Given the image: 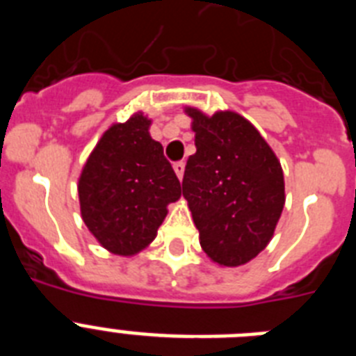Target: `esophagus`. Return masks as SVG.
Listing matches in <instances>:
<instances>
[{
	"mask_svg": "<svg viewBox=\"0 0 356 356\" xmlns=\"http://www.w3.org/2000/svg\"><path fill=\"white\" fill-rule=\"evenodd\" d=\"M172 168H175L176 176H178V178H180V180H181V178H184V172H185V162H184V160L172 163Z\"/></svg>",
	"mask_w": 356,
	"mask_h": 356,
	"instance_id": "34e87169",
	"label": "esophagus"
}]
</instances>
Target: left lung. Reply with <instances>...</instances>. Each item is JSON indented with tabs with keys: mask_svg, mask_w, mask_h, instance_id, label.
I'll return each mask as SVG.
<instances>
[{
	"mask_svg": "<svg viewBox=\"0 0 356 356\" xmlns=\"http://www.w3.org/2000/svg\"><path fill=\"white\" fill-rule=\"evenodd\" d=\"M196 131V153L184 172L200 244L219 266L254 259L275 234L285 203L278 159L250 121L235 112L207 118L187 108Z\"/></svg>",
	"mask_w": 356,
	"mask_h": 356,
	"instance_id": "obj_1",
	"label": "left lung"
}]
</instances>
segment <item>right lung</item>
Instances as JSON below:
<instances>
[{"label": "right lung", "instance_id": "1", "mask_svg": "<svg viewBox=\"0 0 356 356\" xmlns=\"http://www.w3.org/2000/svg\"><path fill=\"white\" fill-rule=\"evenodd\" d=\"M149 122L135 114L110 127L78 181L83 222L103 248L124 257L155 238L168 205L181 196L162 144L149 137Z\"/></svg>", "mask_w": 356, "mask_h": 356}]
</instances>
